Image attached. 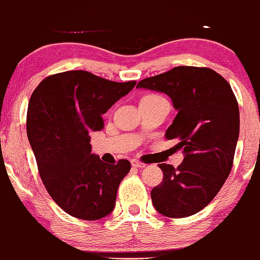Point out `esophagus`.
I'll return each instance as SVG.
<instances>
[{"label": "esophagus", "instance_id": "obj_1", "mask_svg": "<svg viewBox=\"0 0 260 260\" xmlns=\"http://www.w3.org/2000/svg\"><path fill=\"white\" fill-rule=\"evenodd\" d=\"M131 165H133L134 168H137V169H143L146 166V164L137 161V160H131Z\"/></svg>", "mask_w": 260, "mask_h": 260}]
</instances>
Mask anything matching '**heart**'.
Wrapping results in <instances>:
<instances>
[{"label": "heart", "mask_w": 260, "mask_h": 260, "mask_svg": "<svg viewBox=\"0 0 260 260\" xmlns=\"http://www.w3.org/2000/svg\"><path fill=\"white\" fill-rule=\"evenodd\" d=\"M142 100H147V101H162V100H165V99L162 98L161 95H159V94H148V95L143 96Z\"/></svg>", "instance_id": "1"}]
</instances>
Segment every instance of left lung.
Instances as JSON below:
<instances>
[{
    "label": "left lung",
    "mask_w": 260,
    "mask_h": 260,
    "mask_svg": "<svg viewBox=\"0 0 260 260\" xmlns=\"http://www.w3.org/2000/svg\"><path fill=\"white\" fill-rule=\"evenodd\" d=\"M165 92L178 111L166 130L184 153L174 168L159 164L162 182L150 191L155 210L170 218L198 213L218 194L232 171L240 133L239 105L232 86L207 67L177 66L139 82Z\"/></svg>",
    "instance_id": "left-lung-1"
}]
</instances>
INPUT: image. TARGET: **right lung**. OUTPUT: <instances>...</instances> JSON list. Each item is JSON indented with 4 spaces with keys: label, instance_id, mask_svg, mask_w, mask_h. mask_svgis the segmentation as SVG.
Wrapping results in <instances>:
<instances>
[{
    "label": "right lung",
    "instance_id": "add662e5",
    "mask_svg": "<svg viewBox=\"0 0 260 260\" xmlns=\"http://www.w3.org/2000/svg\"><path fill=\"white\" fill-rule=\"evenodd\" d=\"M135 84L79 70L48 76L32 92L26 131L38 172L53 200L76 218L101 219L115 206L131 164H106L91 154L89 134L104 129L102 114Z\"/></svg>",
    "mask_w": 260,
    "mask_h": 260
}]
</instances>
